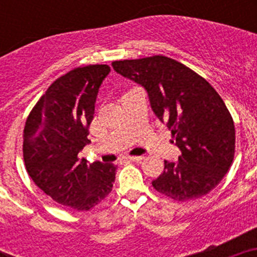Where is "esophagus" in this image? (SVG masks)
Wrapping results in <instances>:
<instances>
[{
  "mask_svg": "<svg viewBox=\"0 0 257 257\" xmlns=\"http://www.w3.org/2000/svg\"><path fill=\"white\" fill-rule=\"evenodd\" d=\"M126 161H131V162H140L143 160L142 156H131V157H126L124 158Z\"/></svg>",
  "mask_w": 257,
  "mask_h": 257,
  "instance_id": "34e87169",
  "label": "esophagus"
}]
</instances>
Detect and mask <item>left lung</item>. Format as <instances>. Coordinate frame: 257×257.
<instances>
[{"instance_id": "obj_1", "label": "left lung", "mask_w": 257, "mask_h": 257, "mask_svg": "<svg viewBox=\"0 0 257 257\" xmlns=\"http://www.w3.org/2000/svg\"><path fill=\"white\" fill-rule=\"evenodd\" d=\"M112 65L147 90L154 114L167 124L181 151L178 161H165L163 172L152 181L154 189L185 202L216 188L235 152L234 122L216 90L187 65L163 55Z\"/></svg>"}]
</instances>
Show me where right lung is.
Masks as SVG:
<instances>
[{
    "label": "right lung",
    "instance_id": "obj_1",
    "mask_svg": "<svg viewBox=\"0 0 257 257\" xmlns=\"http://www.w3.org/2000/svg\"><path fill=\"white\" fill-rule=\"evenodd\" d=\"M106 64L69 70L50 85L29 113L23 156L35 184L59 205L88 211L112 192L117 166L88 163L79 152L90 143L88 127Z\"/></svg>",
    "mask_w": 257,
    "mask_h": 257
}]
</instances>
